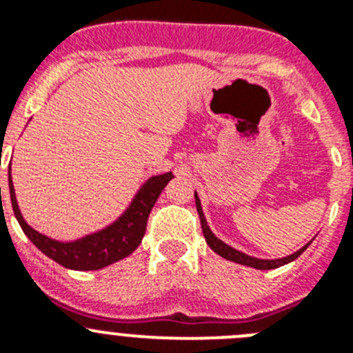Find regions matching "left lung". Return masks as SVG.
Masks as SVG:
<instances>
[{
  "label": "left lung",
  "instance_id": "8db88e82",
  "mask_svg": "<svg viewBox=\"0 0 353 353\" xmlns=\"http://www.w3.org/2000/svg\"><path fill=\"white\" fill-rule=\"evenodd\" d=\"M194 198H196V208H198L199 221H201V230H203L205 240H207V244L210 245L212 251L217 252V254H219V256H223L224 260L235 261V263L245 265V267H252V269L270 270V269H277V267H283V265L290 263V261H293V260H297L302 252L310 248L311 242H307V244L302 245V248L299 249V251L293 252V254H288V256H285V258H276V260H263V258L249 256V254H245V252L239 251V249L232 248V245H228L226 242H223V240L217 239V236L212 233L210 226H208L207 219H205L203 208H201V201H199V198H198V192H194Z\"/></svg>",
  "mask_w": 353,
  "mask_h": 353
}]
</instances>
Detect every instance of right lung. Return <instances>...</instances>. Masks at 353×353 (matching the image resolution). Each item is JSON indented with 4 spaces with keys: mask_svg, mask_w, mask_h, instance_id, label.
I'll return each mask as SVG.
<instances>
[{
    "mask_svg": "<svg viewBox=\"0 0 353 353\" xmlns=\"http://www.w3.org/2000/svg\"><path fill=\"white\" fill-rule=\"evenodd\" d=\"M12 166V164H10ZM8 166V189H10L12 208L15 219L19 221L23 232L28 239L40 249V251L60 263L61 267L70 270H99L108 265L123 260L138 249L141 244L143 235L146 230L150 210L154 208L159 194L168 185L174 174L171 171L161 174H154L141 183L138 192L130 199L129 207L121 212L120 217L102 230L83 235L76 240H56L51 236L37 232L35 228L24 221L21 208L15 198V189L12 183V171ZM1 194V187H0Z\"/></svg>",
    "mask_w": 353,
    "mask_h": 353,
    "instance_id": "obj_1",
    "label": "right lung"
}]
</instances>
